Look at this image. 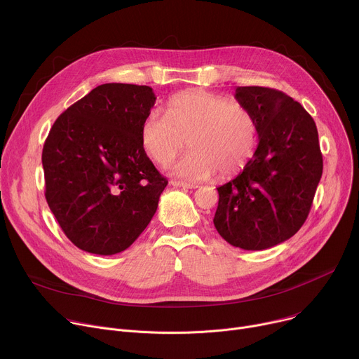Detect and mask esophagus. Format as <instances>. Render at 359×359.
Returning a JSON list of instances; mask_svg holds the SVG:
<instances>
[{
  "label": "esophagus",
  "instance_id": "34e87169",
  "mask_svg": "<svg viewBox=\"0 0 359 359\" xmlns=\"http://www.w3.org/2000/svg\"><path fill=\"white\" fill-rule=\"evenodd\" d=\"M170 184L175 187H183V189H196L197 186L186 183V182H180V180H170Z\"/></svg>",
  "mask_w": 359,
  "mask_h": 359
}]
</instances>
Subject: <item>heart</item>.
<instances>
[{"label":"heart","instance_id":"heart-1","mask_svg":"<svg viewBox=\"0 0 359 359\" xmlns=\"http://www.w3.org/2000/svg\"><path fill=\"white\" fill-rule=\"evenodd\" d=\"M140 140L159 166L170 165L189 140L191 150L173 166L176 176L201 182L219 173L229 179L251 161L259 143V123L248 108L226 96L189 90L169 100L166 116L151 111L144 118Z\"/></svg>","mask_w":359,"mask_h":359}]
</instances>
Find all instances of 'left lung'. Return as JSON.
I'll use <instances>...</instances> for the list:
<instances>
[{
    "instance_id": "8db88e82",
    "label": "left lung",
    "mask_w": 359,
    "mask_h": 359,
    "mask_svg": "<svg viewBox=\"0 0 359 359\" xmlns=\"http://www.w3.org/2000/svg\"><path fill=\"white\" fill-rule=\"evenodd\" d=\"M234 97L259 123V146L248 165L217 187L213 219L219 234L243 250L271 248L309 217L323 176L314 119L281 90L238 86Z\"/></svg>"
}]
</instances>
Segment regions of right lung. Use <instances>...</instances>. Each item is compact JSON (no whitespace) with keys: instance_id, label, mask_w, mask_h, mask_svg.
I'll return each mask as SVG.
<instances>
[{"instance_id":"right-lung-1","label":"right lung","mask_w":359,"mask_h":359,"mask_svg":"<svg viewBox=\"0 0 359 359\" xmlns=\"http://www.w3.org/2000/svg\"><path fill=\"white\" fill-rule=\"evenodd\" d=\"M155 102L150 86L104 83L50 128L42 149L45 198L78 248L121 252L156 213L168 180L140 140Z\"/></svg>"}]
</instances>
